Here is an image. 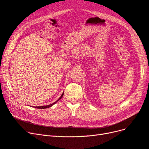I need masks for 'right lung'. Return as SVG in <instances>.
<instances>
[{"instance_id":"obj_1","label":"right lung","mask_w":149,"mask_h":149,"mask_svg":"<svg viewBox=\"0 0 149 149\" xmlns=\"http://www.w3.org/2000/svg\"><path fill=\"white\" fill-rule=\"evenodd\" d=\"M63 94H64V92H63V94H61V95L60 96V98L56 101V102H55L54 103H53V104H50V105H45V106H40V107H34V108H36V109H47V108H49V107H52L53 105H54L55 103H57V102L61 98V97H63Z\"/></svg>"}]
</instances>
